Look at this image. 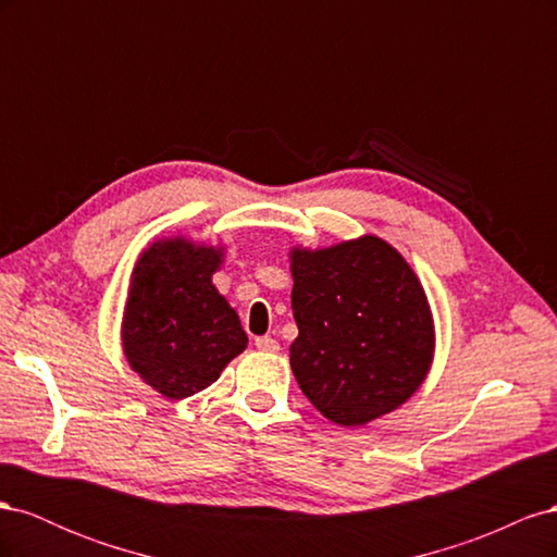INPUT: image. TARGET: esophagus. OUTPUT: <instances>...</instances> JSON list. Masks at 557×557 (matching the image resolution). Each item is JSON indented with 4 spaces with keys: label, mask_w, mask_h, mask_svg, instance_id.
<instances>
[{
    "label": "esophagus",
    "mask_w": 557,
    "mask_h": 557,
    "mask_svg": "<svg viewBox=\"0 0 557 557\" xmlns=\"http://www.w3.org/2000/svg\"><path fill=\"white\" fill-rule=\"evenodd\" d=\"M256 348L258 350H267V352H276L278 350V342L272 339V336H258Z\"/></svg>",
    "instance_id": "esophagus-1"
}]
</instances>
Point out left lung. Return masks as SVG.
I'll list each match as a JSON object with an SVG mask.
<instances>
[{
	"label": "left lung",
	"instance_id": "1",
	"mask_svg": "<svg viewBox=\"0 0 557 557\" xmlns=\"http://www.w3.org/2000/svg\"><path fill=\"white\" fill-rule=\"evenodd\" d=\"M290 367L332 423L364 425L407 401L434 350L423 285L383 239L293 250Z\"/></svg>",
	"mask_w": 557,
	"mask_h": 557
}]
</instances>
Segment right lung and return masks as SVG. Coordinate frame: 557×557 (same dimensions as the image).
<instances>
[{
	"label": "right lung",
	"instance_id": "1",
	"mask_svg": "<svg viewBox=\"0 0 557 557\" xmlns=\"http://www.w3.org/2000/svg\"><path fill=\"white\" fill-rule=\"evenodd\" d=\"M218 264L221 250L166 239L134 269L123 348L134 372L170 399L205 391L248 344L237 311L211 283Z\"/></svg>",
	"mask_w": 557,
	"mask_h": 557
}]
</instances>
